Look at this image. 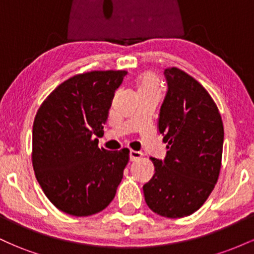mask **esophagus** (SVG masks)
I'll return each mask as SVG.
<instances>
[{"label":"esophagus","instance_id":"1","mask_svg":"<svg viewBox=\"0 0 254 254\" xmlns=\"http://www.w3.org/2000/svg\"><path fill=\"white\" fill-rule=\"evenodd\" d=\"M143 156V154L141 151H136V150H130V161H136V160L141 159Z\"/></svg>","mask_w":254,"mask_h":254}]
</instances>
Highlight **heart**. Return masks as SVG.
Returning a JSON list of instances; mask_svg holds the SVG:
<instances>
[{
	"mask_svg": "<svg viewBox=\"0 0 254 254\" xmlns=\"http://www.w3.org/2000/svg\"><path fill=\"white\" fill-rule=\"evenodd\" d=\"M137 86H138L139 93L147 92H157L160 93L161 89V82L157 76L156 72L154 71H145L137 80Z\"/></svg>",
	"mask_w": 254,
	"mask_h": 254,
	"instance_id": "1",
	"label": "heart"
}]
</instances>
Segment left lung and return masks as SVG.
Returning a JSON list of instances; mask_svg holds the SVG:
<instances>
[{"label":"left lung","instance_id":"8db88e82","mask_svg":"<svg viewBox=\"0 0 254 254\" xmlns=\"http://www.w3.org/2000/svg\"><path fill=\"white\" fill-rule=\"evenodd\" d=\"M168 90L159 131L167 143L164 161L150 157L155 173L143 186L150 210L168 218L197 211L216 185L222 165L223 123L210 94L177 66L165 70Z\"/></svg>","mask_w":254,"mask_h":254}]
</instances>
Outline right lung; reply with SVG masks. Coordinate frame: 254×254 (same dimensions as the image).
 I'll use <instances>...</instances> for the list:
<instances>
[{"label": "right lung", "instance_id": "right-lung-1", "mask_svg": "<svg viewBox=\"0 0 254 254\" xmlns=\"http://www.w3.org/2000/svg\"><path fill=\"white\" fill-rule=\"evenodd\" d=\"M127 71L93 70L69 77L37 111L32 165L49 200L65 214L90 216L116 196L129 149L98 147L116 90Z\"/></svg>", "mask_w": 254, "mask_h": 254}]
</instances>
